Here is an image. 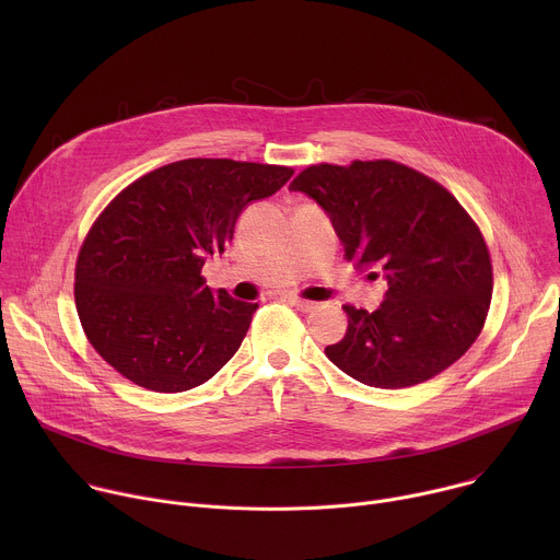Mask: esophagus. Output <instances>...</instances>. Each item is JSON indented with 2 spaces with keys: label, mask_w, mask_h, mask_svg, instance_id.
Instances as JSON below:
<instances>
[{
  "label": "esophagus",
  "mask_w": 560,
  "mask_h": 560,
  "mask_svg": "<svg viewBox=\"0 0 560 560\" xmlns=\"http://www.w3.org/2000/svg\"><path fill=\"white\" fill-rule=\"evenodd\" d=\"M296 310H301V312H312L314 307H316V303L314 301H307V299H301V296H285Z\"/></svg>",
  "instance_id": "1"
}]
</instances>
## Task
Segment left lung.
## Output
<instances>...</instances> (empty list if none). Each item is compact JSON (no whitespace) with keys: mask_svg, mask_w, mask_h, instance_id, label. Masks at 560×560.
<instances>
[{"mask_svg":"<svg viewBox=\"0 0 560 560\" xmlns=\"http://www.w3.org/2000/svg\"><path fill=\"white\" fill-rule=\"evenodd\" d=\"M290 190L330 214L348 261L387 281L374 312L343 305L348 332L326 348L339 370L396 389L436 376L469 350L488 318L492 259L481 228L445 186L392 159H354L307 166Z\"/></svg>","mask_w":560,"mask_h":560,"instance_id":"left-lung-1","label":"left lung"}]
</instances>
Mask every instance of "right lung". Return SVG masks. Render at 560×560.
<instances>
[{"mask_svg": "<svg viewBox=\"0 0 560 560\" xmlns=\"http://www.w3.org/2000/svg\"><path fill=\"white\" fill-rule=\"evenodd\" d=\"M292 175L290 166L197 156L126 186L74 264L77 314L97 354L152 392L212 378L242 346L259 303L212 292L201 268L232 242L242 210Z\"/></svg>", "mask_w": 560, "mask_h": 560, "instance_id": "right-lung-1", "label": "right lung"}]
</instances>
